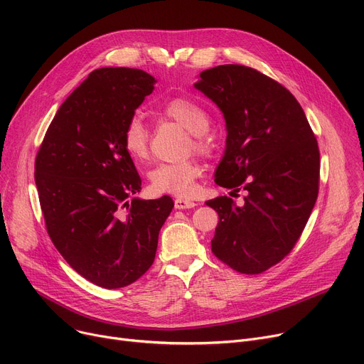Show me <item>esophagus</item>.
Segmentation results:
<instances>
[{
	"instance_id": "obj_1",
	"label": "esophagus",
	"mask_w": 364,
	"mask_h": 364,
	"mask_svg": "<svg viewBox=\"0 0 364 364\" xmlns=\"http://www.w3.org/2000/svg\"><path fill=\"white\" fill-rule=\"evenodd\" d=\"M174 206H176V209H190V208H195L196 203L193 200H187V199L177 198L174 200Z\"/></svg>"
}]
</instances>
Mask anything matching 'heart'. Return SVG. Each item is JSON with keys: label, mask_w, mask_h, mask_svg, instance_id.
<instances>
[{"label": "heart", "mask_w": 364, "mask_h": 364, "mask_svg": "<svg viewBox=\"0 0 364 364\" xmlns=\"http://www.w3.org/2000/svg\"><path fill=\"white\" fill-rule=\"evenodd\" d=\"M159 113L168 119L178 122L193 134L192 147H195V150L203 155L213 150L211 139L206 134L211 125V118L202 105L187 97H172L159 106ZM122 144L128 155L136 162L147 159L150 131L137 114L127 121L122 129ZM200 176V164L196 159H187L177 164L156 165L149 172V180L156 193L187 198L195 192L196 180Z\"/></svg>", "instance_id": "1"}]
</instances>
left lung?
I'll use <instances>...</instances> for the list:
<instances>
[{
    "label": "left lung",
    "mask_w": 364,
    "mask_h": 364,
    "mask_svg": "<svg viewBox=\"0 0 364 364\" xmlns=\"http://www.w3.org/2000/svg\"><path fill=\"white\" fill-rule=\"evenodd\" d=\"M195 87L223 112L227 140L215 183L245 190L242 205L218 196L211 250L230 269L259 274L298 242L318 195L320 151L301 105L277 81L243 65L200 72Z\"/></svg>",
    "instance_id": "obj_1"
}]
</instances>
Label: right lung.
Masks as SVG:
<instances>
[{
  "label": "right lung",
  "instance_id": "1",
  "mask_svg": "<svg viewBox=\"0 0 364 364\" xmlns=\"http://www.w3.org/2000/svg\"><path fill=\"white\" fill-rule=\"evenodd\" d=\"M155 78L131 68L92 70L53 118L35 159V184L55 250L91 283L118 289L155 261L174 202L132 198L141 178L122 129Z\"/></svg>",
  "mask_w": 364,
  "mask_h": 364
}]
</instances>
